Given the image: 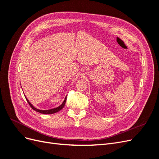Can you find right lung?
Returning <instances> with one entry per match:
<instances>
[{
	"mask_svg": "<svg viewBox=\"0 0 159 159\" xmlns=\"http://www.w3.org/2000/svg\"><path fill=\"white\" fill-rule=\"evenodd\" d=\"M25 98H26V99L27 101V102L28 103V104H29L30 106L32 107V109L33 110L36 111V112H38V113H42V114H53V113H56L57 112H58L59 111H60L61 109H63V107H64V105H65V103H66V101L67 97L65 98L64 102H62V103L60 105V106L57 107H55V108H53V109H47V110H41V109H37L36 107H35L34 106V105L29 102V100H28L26 98V96H25Z\"/></svg>",
	"mask_w": 159,
	"mask_h": 159,
	"instance_id": "1",
	"label": "right lung"
}]
</instances>
